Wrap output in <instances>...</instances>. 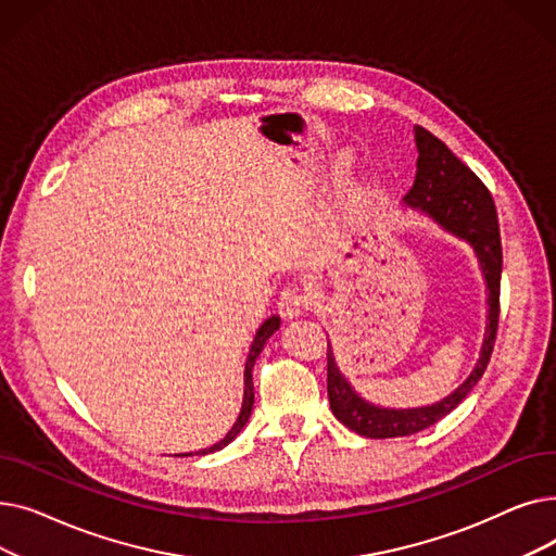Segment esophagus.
<instances>
[{
    "label": "esophagus",
    "instance_id": "esophagus-1",
    "mask_svg": "<svg viewBox=\"0 0 556 556\" xmlns=\"http://www.w3.org/2000/svg\"><path fill=\"white\" fill-rule=\"evenodd\" d=\"M311 304L308 295L304 293L302 288H283L281 295H279V313L283 317H298L302 311H306Z\"/></svg>",
    "mask_w": 556,
    "mask_h": 556
}]
</instances>
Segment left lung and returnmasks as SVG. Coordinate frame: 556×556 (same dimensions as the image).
<instances>
[{
  "label": "left lung",
  "instance_id": "left-lung-1",
  "mask_svg": "<svg viewBox=\"0 0 556 556\" xmlns=\"http://www.w3.org/2000/svg\"><path fill=\"white\" fill-rule=\"evenodd\" d=\"M415 139L419 151L417 175L413 189L405 195V202L415 210L426 212L444 229L453 231L455 237L473 245L489 288V325L482 344V356L471 376L444 401L426 407H413V410H390V407H376L363 401L352 390V386L344 381V376L336 367V358L329 346L327 390L331 413L349 430L369 437V440H388V437L415 434L444 419L451 410H455L482 378L493 352L495 333H498L503 245L493 198L478 175L462 160H457L442 139H437L421 126H415Z\"/></svg>",
  "mask_w": 556,
  "mask_h": 556
}]
</instances>
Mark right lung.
Masks as SVG:
<instances>
[{"mask_svg":"<svg viewBox=\"0 0 556 556\" xmlns=\"http://www.w3.org/2000/svg\"><path fill=\"white\" fill-rule=\"evenodd\" d=\"M279 329V317L277 315H273V317H268L266 323H263L261 327H258V331H256V336H254V342H252V346H250V356H248V363H245V394H243V407H241V415H239V419H237V424L231 426V430L223 437V440L218 442V444H214L212 448H202V451H198L195 455H207V453H214V451H220L223 446H227L233 437H237L239 432H241V428L248 424V419H250V413H252V405H254V386H252V367H254V361H256V356L261 354V349H263V344H266V340L275 333ZM187 455H191V453H187Z\"/></svg>","mask_w":556,"mask_h":556,"instance_id":"right-lung-1","label":"right lung"}]
</instances>
